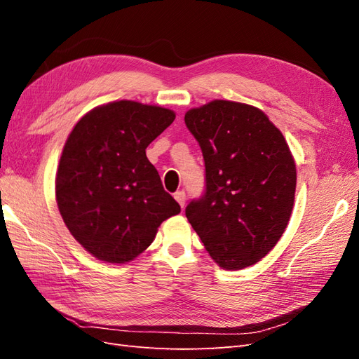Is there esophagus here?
I'll list each match as a JSON object with an SVG mask.
<instances>
[{
  "instance_id": "34e87169",
  "label": "esophagus",
  "mask_w": 359,
  "mask_h": 359,
  "mask_svg": "<svg viewBox=\"0 0 359 359\" xmlns=\"http://www.w3.org/2000/svg\"><path fill=\"white\" fill-rule=\"evenodd\" d=\"M173 198H175L177 202L181 205V208H184V205H186V191L178 190L177 193H173Z\"/></svg>"
}]
</instances>
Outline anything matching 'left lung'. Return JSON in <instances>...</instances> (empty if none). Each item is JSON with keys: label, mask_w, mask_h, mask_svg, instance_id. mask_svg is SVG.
<instances>
[{"label": "left lung", "mask_w": 359, "mask_h": 359, "mask_svg": "<svg viewBox=\"0 0 359 359\" xmlns=\"http://www.w3.org/2000/svg\"><path fill=\"white\" fill-rule=\"evenodd\" d=\"M205 161V191L186 215L224 269L266 256L293 208L297 168L280 130L257 107L214 100L184 116Z\"/></svg>", "instance_id": "left-lung-1"}]
</instances>
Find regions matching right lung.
<instances>
[{"label": "right lung", "mask_w": 359, "mask_h": 359, "mask_svg": "<svg viewBox=\"0 0 359 359\" xmlns=\"http://www.w3.org/2000/svg\"><path fill=\"white\" fill-rule=\"evenodd\" d=\"M173 119L165 107L121 100L95 107L72 130L57 172V203L74 240L97 259L128 262L180 214L145 153Z\"/></svg>", "instance_id": "add662e5"}]
</instances>
